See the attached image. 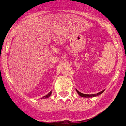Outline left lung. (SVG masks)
<instances>
[{
	"label": "left lung",
	"instance_id": "8db88e82",
	"mask_svg": "<svg viewBox=\"0 0 126 126\" xmlns=\"http://www.w3.org/2000/svg\"><path fill=\"white\" fill-rule=\"evenodd\" d=\"M77 90V93L79 94V95L81 96V97H87V98H88V97H96V96H98V95H100L101 94H102L103 92H104V90H103V91L97 93V94H90V95H89V94H82V93L80 92H79L78 90Z\"/></svg>",
	"mask_w": 126,
	"mask_h": 126
}]
</instances>
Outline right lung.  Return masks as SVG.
<instances>
[{"instance_id":"obj_1","label":"right lung","mask_w":126,"mask_h":126,"mask_svg":"<svg viewBox=\"0 0 126 126\" xmlns=\"http://www.w3.org/2000/svg\"><path fill=\"white\" fill-rule=\"evenodd\" d=\"M51 93H52L51 92H49L48 94H47L46 95L44 96V97H43V98H48V97H50V95H51Z\"/></svg>"}]
</instances>
